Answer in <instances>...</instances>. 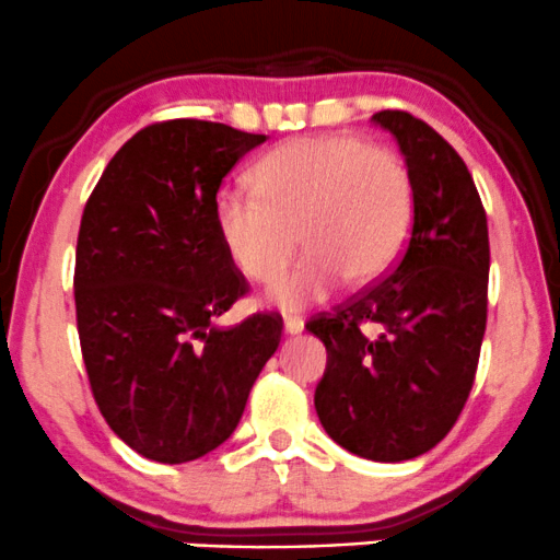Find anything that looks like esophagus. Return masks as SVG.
Here are the masks:
<instances>
[{"instance_id":"obj_1","label":"esophagus","mask_w":560,"mask_h":560,"mask_svg":"<svg viewBox=\"0 0 560 560\" xmlns=\"http://www.w3.org/2000/svg\"><path fill=\"white\" fill-rule=\"evenodd\" d=\"M282 330H285V335H299L304 330V322L299 317H285V322H282Z\"/></svg>"}]
</instances>
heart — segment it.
I'll use <instances>...</instances> for the list:
<instances>
[{
  "label": "heart",
  "mask_w": 560,
  "mask_h": 560,
  "mask_svg": "<svg viewBox=\"0 0 560 560\" xmlns=\"http://www.w3.org/2000/svg\"><path fill=\"white\" fill-rule=\"evenodd\" d=\"M248 180L252 194L214 196V233L254 282H272L295 246L306 248L269 291V301L288 312L330 295L340 278L351 285L383 278L409 243L417 212L409 167L361 136L291 138L267 151Z\"/></svg>",
  "instance_id": "1"
}]
</instances>
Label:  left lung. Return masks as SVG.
<instances>
[{
    "mask_svg": "<svg viewBox=\"0 0 560 560\" xmlns=\"http://www.w3.org/2000/svg\"><path fill=\"white\" fill-rule=\"evenodd\" d=\"M413 177L400 261L377 285L306 325L327 348L314 409L340 448L409 462L451 432L475 385L488 322V214L456 149L400 109L372 115ZM378 327L366 336L365 325Z\"/></svg>",
    "mask_w": 560,
    "mask_h": 560,
    "instance_id": "1",
    "label": "left lung"
}]
</instances>
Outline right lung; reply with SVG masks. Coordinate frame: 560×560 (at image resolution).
Segmentation results:
<instances>
[{
    "label": "right lung",
    "mask_w": 560,
    "mask_h": 560,
    "mask_svg": "<svg viewBox=\"0 0 560 560\" xmlns=\"http://www.w3.org/2000/svg\"><path fill=\"white\" fill-rule=\"evenodd\" d=\"M267 136L167 120L112 156L83 209L75 314L91 393L117 438L143 458L186 464L238 427L282 319L217 327L246 293L214 233L222 177Z\"/></svg>",
    "instance_id": "obj_1"
}]
</instances>
